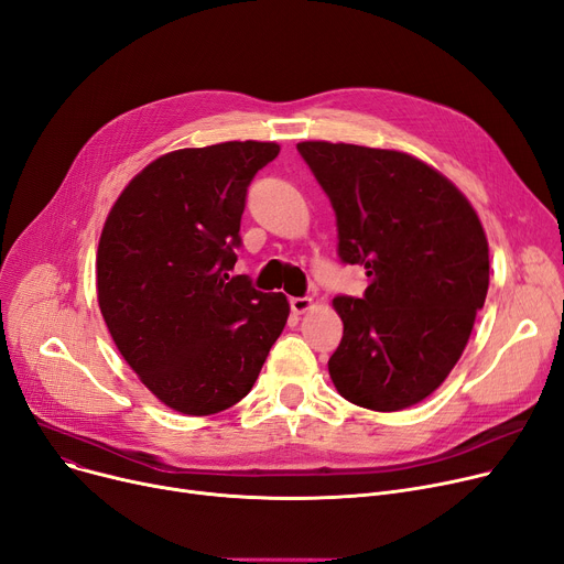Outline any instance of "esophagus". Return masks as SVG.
I'll list each match as a JSON object with an SVG mask.
<instances>
[{
    "instance_id": "34e87169",
    "label": "esophagus",
    "mask_w": 564,
    "mask_h": 564,
    "mask_svg": "<svg viewBox=\"0 0 564 564\" xmlns=\"http://www.w3.org/2000/svg\"><path fill=\"white\" fill-rule=\"evenodd\" d=\"M311 306H313L311 297H292L290 300V308H292V313H297V315L311 311Z\"/></svg>"
}]
</instances>
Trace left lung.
Instances as JSON below:
<instances>
[{"label": "left lung", "instance_id": "obj_1", "mask_svg": "<svg viewBox=\"0 0 564 564\" xmlns=\"http://www.w3.org/2000/svg\"><path fill=\"white\" fill-rule=\"evenodd\" d=\"M297 151L332 200L338 258L368 276L364 297H334L336 389L372 411L416 404L455 368L485 306L482 224L448 177L406 153L329 141Z\"/></svg>", "mask_w": 564, "mask_h": 564}]
</instances>
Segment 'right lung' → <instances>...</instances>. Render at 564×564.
Segmentation results:
<instances>
[{"label": "right lung", "instance_id": "add662e5", "mask_svg": "<svg viewBox=\"0 0 564 564\" xmlns=\"http://www.w3.org/2000/svg\"><path fill=\"white\" fill-rule=\"evenodd\" d=\"M281 148L226 141L148 164L113 203L98 247V304L148 391L187 416L240 402L288 322L283 292L230 276L256 173Z\"/></svg>", "mask_w": 564, "mask_h": 564}]
</instances>
